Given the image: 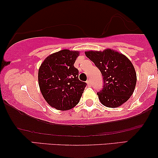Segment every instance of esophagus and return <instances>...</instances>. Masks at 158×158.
I'll return each mask as SVG.
<instances>
[{"mask_svg":"<svg viewBox=\"0 0 158 158\" xmlns=\"http://www.w3.org/2000/svg\"><path fill=\"white\" fill-rule=\"evenodd\" d=\"M86 83H87L88 84V85H91V83H90V80H88V81H86Z\"/></svg>","mask_w":158,"mask_h":158,"instance_id":"obj_1","label":"esophagus"}]
</instances>
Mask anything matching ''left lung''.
Segmentation results:
<instances>
[{
	"mask_svg": "<svg viewBox=\"0 0 158 158\" xmlns=\"http://www.w3.org/2000/svg\"><path fill=\"white\" fill-rule=\"evenodd\" d=\"M85 54L102 74L103 89L97 93L101 103L106 107L116 108L128 101L137 83V75L130 60L111 49Z\"/></svg>",
	"mask_w": 158,
	"mask_h": 158,
	"instance_id": "8db88e82",
	"label": "left lung"
}]
</instances>
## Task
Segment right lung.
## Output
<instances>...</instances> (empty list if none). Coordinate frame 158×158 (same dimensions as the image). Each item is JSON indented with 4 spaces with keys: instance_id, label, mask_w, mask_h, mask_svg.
<instances>
[{
    "instance_id": "1",
    "label": "right lung",
    "mask_w": 158,
    "mask_h": 158,
    "mask_svg": "<svg viewBox=\"0 0 158 158\" xmlns=\"http://www.w3.org/2000/svg\"><path fill=\"white\" fill-rule=\"evenodd\" d=\"M79 52L63 49L44 60L38 73L41 93L49 105L65 111L79 103L87 84L78 78L74 67Z\"/></svg>"
}]
</instances>
